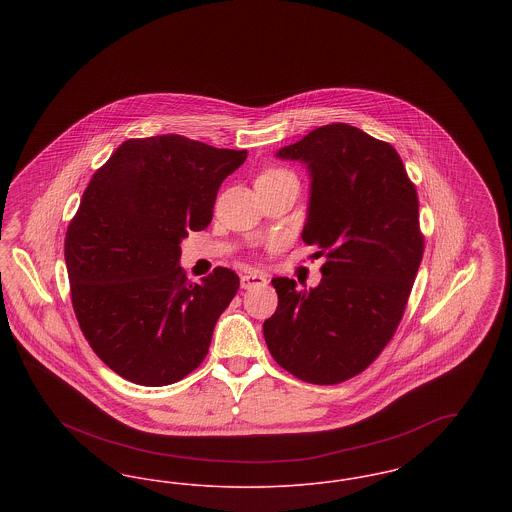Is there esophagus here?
Returning a JSON list of instances; mask_svg holds the SVG:
<instances>
[{
    "label": "esophagus",
    "mask_w": 512,
    "mask_h": 512,
    "mask_svg": "<svg viewBox=\"0 0 512 512\" xmlns=\"http://www.w3.org/2000/svg\"><path fill=\"white\" fill-rule=\"evenodd\" d=\"M267 282V276L259 274V272H247L242 276V288L244 290H251V288H257V286H267Z\"/></svg>",
    "instance_id": "obj_1"
}]
</instances>
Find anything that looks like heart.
<instances>
[{"instance_id":"heart-1","label":"heart","mask_w":512,"mask_h":512,"mask_svg":"<svg viewBox=\"0 0 512 512\" xmlns=\"http://www.w3.org/2000/svg\"><path fill=\"white\" fill-rule=\"evenodd\" d=\"M284 180H295V174L284 167H268L257 176V182H284Z\"/></svg>"}]
</instances>
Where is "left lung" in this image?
I'll return each instance as SVG.
<instances>
[{"instance_id": "1", "label": "left lung", "mask_w": 512, "mask_h": 512, "mask_svg": "<svg viewBox=\"0 0 512 512\" xmlns=\"http://www.w3.org/2000/svg\"><path fill=\"white\" fill-rule=\"evenodd\" d=\"M276 155L311 172L301 238L326 263L313 290L272 278L278 307L263 334L295 378L340 384L374 363L403 318L424 253L418 195L393 146L345 122L315 128Z\"/></svg>"}]
</instances>
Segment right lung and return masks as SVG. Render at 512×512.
<instances>
[{
  "instance_id": "obj_1",
  "label": "right lung",
  "mask_w": 512,
  "mask_h": 512,
  "mask_svg": "<svg viewBox=\"0 0 512 512\" xmlns=\"http://www.w3.org/2000/svg\"><path fill=\"white\" fill-rule=\"evenodd\" d=\"M245 157L178 134L130 138L84 190L65 236L74 315L124 380L169 386L203 363L240 278L217 267L188 282L180 242L211 222L222 180Z\"/></svg>"
}]
</instances>
